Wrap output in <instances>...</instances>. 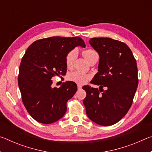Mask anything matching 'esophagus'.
Listing matches in <instances>:
<instances>
[{
	"label": "esophagus",
	"instance_id": "34e87169",
	"mask_svg": "<svg viewBox=\"0 0 152 152\" xmlns=\"http://www.w3.org/2000/svg\"><path fill=\"white\" fill-rule=\"evenodd\" d=\"M81 88H82V86L81 85H78V89L80 90V89H81Z\"/></svg>",
	"mask_w": 152,
	"mask_h": 152
}]
</instances>
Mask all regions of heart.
Wrapping results in <instances>:
<instances>
[{"instance_id":"heart-1","label":"heart","mask_w":152,"mask_h":152,"mask_svg":"<svg viewBox=\"0 0 152 152\" xmlns=\"http://www.w3.org/2000/svg\"><path fill=\"white\" fill-rule=\"evenodd\" d=\"M82 54L88 62L92 60H93V59H99V53H97V51L91 48L84 50L82 51ZM77 55H78V52H77L76 50H70L67 53L66 57V64L68 68L72 67L74 61H75L77 58ZM68 78L69 80L73 81L78 84H84L90 79V76L88 74L82 72L75 71L69 74Z\"/></svg>"}]
</instances>
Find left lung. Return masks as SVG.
<instances>
[{
  "instance_id": "obj_1",
  "label": "left lung",
  "mask_w": 152,
  "mask_h": 152,
  "mask_svg": "<svg viewBox=\"0 0 152 152\" xmlns=\"http://www.w3.org/2000/svg\"><path fill=\"white\" fill-rule=\"evenodd\" d=\"M89 43L100 57L98 72L91 83L100 87H82L86 92L83 101L86 115L98 125H114L133 103L138 86L137 62L130 48L120 41L94 37Z\"/></svg>"
}]
</instances>
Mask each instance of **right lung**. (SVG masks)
<instances>
[{"label":"right lung","instance_id":"add662e5","mask_svg":"<svg viewBox=\"0 0 152 152\" xmlns=\"http://www.w3.org/2000/svg\"><path fill=\"white\" fill-rule=\"evenodd\" d=\"M76 46H86L80 37H51L35 41L25 51L18 84L25 107L39 123L50 124L60 119L67 102L76 93L75 82L67 81L60 88H52L51 78L66 74V55Z\"/></svg>","mask_w":152,"mask_h":152}]
</instances>
